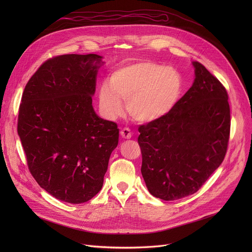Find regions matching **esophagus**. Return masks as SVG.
<instances>
[{
  "instance_id": "34e87169",
  "label": "esophagus",
  "mask_w": 252,
  "mask_h": 252,
  "mask_svg": "<svg viewBox=\"0 0 252 252\" xmlns=\"http://www.w3.org/2000/svg\"><path fill=\"white\" fill-rule=\"evenodd\" d=\"M121 136L124 139H130L131 136H133V134H131V131H130V129L128 127H124L121 130Z\"/></svg>"
}]
</instances>
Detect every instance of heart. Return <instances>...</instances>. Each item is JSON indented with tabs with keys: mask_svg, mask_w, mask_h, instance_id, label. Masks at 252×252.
<instances>
[{
	"mask_svg": "<svg viewBox=\"0 0 252 252\" xmlns=\"http://www.w3.org/2000/svg\"><path fill=\"white\" fill-rule=\"evenodd\" d=\"M182 92V78L173 68L140 61L114 70L99 89V106L105 117L114 119L126 102L130 116L138 122L156 121L170 112Z\"/></svg>",
	"mask_w": 252,
	"mask_h": 252,
	"instance_id": "heart-1",
	"label": "heart"
}]
</instances>
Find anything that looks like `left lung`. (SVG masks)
<instances>
[{
	"instance_id": "1",
	"label": "left lung",
	"mask_w": 252,
	"mask_h": 252,
	"mask_svg": "<svg viewBox=\"0 0 252 252\" xmlns=\"http://www.w3.org/2000/svg\"><path fill=\"white\" fill-rule=\"evenodd\" d=\"M192 87L165 116L140 126L141 173L149 192L178 200L201 188L220 165L230 137L228 93L194 61Z\"/></svg>"
}]
</instances>
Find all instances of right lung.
I'll return each instance as SVG.
<instances>
[{
	"instance_id": "1",
	"label": "right lung",
	"mask_w": 252,
	"mask_h": 252,
	"mask_svg": "<svg viewBox=\"0 0 252 252\" xmlns=\"http://www.w3.org/2000/svg\"><path fill=\"white\" fill-rule=\"evenodd\" d=\"M97 54H67L41 65L26 84L18 114L31 174L58 200L78 204L102 188L119 128L92 105L103 65Z\"/></svg>"
}]
</instances>
